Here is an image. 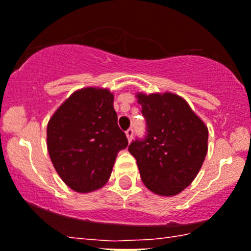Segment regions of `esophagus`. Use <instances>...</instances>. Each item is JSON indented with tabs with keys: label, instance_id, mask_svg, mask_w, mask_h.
I'll return each instance as SVG.
<instances>
[{
	"label": "esophagus",
	"instance_id": "34e87169",
	"mask_svg": "<svg viewBox=\"0 0 251 251\" xmlns=\"http://www.w3.org/2000/svg\"><path fill=\"white\" fill-rule=\"evenodd\" d=\"M126 137H127V140H128V142H130L131 140H132V136H133V130L132 128H128L127 131H126Z\"/></svg>",
	"mask_w": 251,
	"mask_h": 251
}]
</instances>
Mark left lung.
Wrapping results in <instances>:
<instances>
[{
  "mask_svg": "<svg viewBox=\"0 0 251 251\" xmlns=\"http://www.w3.org/2000/svg\"><path fill=\"white\" fill-rule=\"evenodd\" d=\"M147 124L128 152L148 190L175 196L193 182L207 154L208 130L185 99L174 93L136 94Z\"/></svg>",
  "mask_w": 251,
  "mask_h": 251,
  "instance_id": "obj_1",
  "label": "left lung"
}]
</instances>
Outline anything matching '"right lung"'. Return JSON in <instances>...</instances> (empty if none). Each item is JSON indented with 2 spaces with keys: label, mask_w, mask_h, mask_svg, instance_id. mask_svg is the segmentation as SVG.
Instances as JSON below:
<instances>
[{
  "label": "right lung",
  "mask_w": 251,
  "mask_h": 251,
  "mask_svg": "<svg viewBox=\"0 0 251 251\" xmlns=\"http://www.w3.org/2000/svg\"><path fill=\"white\" fill-rule=\"evenodd\" d=\"M51 162L65 184L91 193L109 180L119 151L127 147L118 126L114 94L105 88H82L58 106L46 130Z\"/></svg>",
  "instance_id": "right-lung-1"
}]
</instances>
